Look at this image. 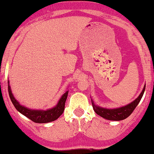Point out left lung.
<instances>
[{
	"instance_id": "left-lung-1",
	"label": "left lung",
	"mask_w": 154,
	"mask_h": 154,
	"mask_svg": "<svg viewBox=\"0 0 154 154\" xmlns=\"http://www.w3.org/2000/svg\"><path fill=\"white\" fill-rule=\"evenodd\" d=\"M145 90V86L144 87L143 90H142L140 95L134 101H132L130 104H127V105L123 106V107H118V108L115 109L103 108V107H101L99 106H97L96 104H95L93 101L92 100V104H93V110H94V111L98 115L103 117L104 119H106L112 120V121H120V120L125 119L128 118L132 113L134 109L136 107V106L138 105L141 99H142V96H143Z\"/></svg>"
}]
</instances>
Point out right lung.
I'll list each match as a JSON object with an SVG mask.
<instances>
[{"label": "right lung", "instance_id": "add662e5", "mask_svg": "<svg viewBox=\"0 0 154 154\" xmlns=\"http://www.w3.org/2000/svg\"><path fill=\"white\" fill-rule=\"evenodd\" d=\"M8 91H9V95L11 101H12V104L15 106L16 110L35 123H47L56 120L64 112V106H65V102L68 95V91H66L61 96L57 105L53 108L49 109L47 110H31V109L27 108L24 106L20 105L12 95L10 86L9 85V81H8Z\"/></svg>", "mask_w": 154, "mask_h": 154}]
</instances>
